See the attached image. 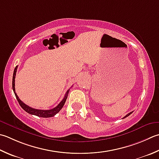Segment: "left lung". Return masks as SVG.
I'll return each mask as SVG.
<instances>
[{"mask_svg": "<svg viewBox=\"0 0 159 159\" xmlns=\"http://www.w3.org/2000/svg\"><path fill=\"white\" fill-rule=\"evenodd\" d=\"M133 112V111H132V112H130V113H129V114H127V115H126V116H124V118H123V119H125V118H126V117H127V116H129V115L130 114H131Z\"/></svg>", "mask_w": 159, "mask_h": 159, "instance_id": "obj_1", "label": "left lung"}]
</instances>
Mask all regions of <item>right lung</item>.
Listing matches in <instances>:
<instances>
[{"label": "right lung", "instance_id": "right-lung-1", "mask_svg": "<svg viewBox=\"0 0 159 159\" xmlns=\"http://www.w3.org/2000/svg\"><path fill=\"white\" fill-rule=\"evenodd\" d=\"M17 68L18 66L15 67L14 71V74H13V79H12V88H13V91L14 92V94L16 96V98L17 101L18 102V103L20 105V107L23 109V110L27 111V113H29L30 114H33V115H36L37 116L39 117H43V118H49V117H52L54 116V115L57 114L58 112H59L62 108H63V105L65 104V101L67 100V96H68V93H69L70 89H68L66 94H65L64 98L63 100L61 101V102L59 103L57 107H55L54 108L52 109V110H37V109H34L31 107L30 106H28L26 104H25L24 102L20 100V98H18V96H17L16 93L15 92V77H16V73L17 71Z\"/></svg>", "mask_w": 159, "mask_h": 159}]
</instances>
